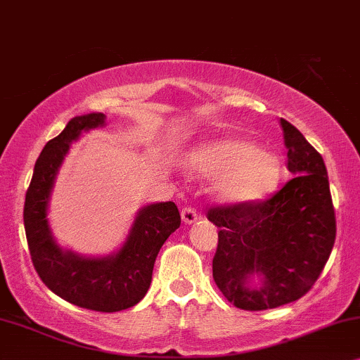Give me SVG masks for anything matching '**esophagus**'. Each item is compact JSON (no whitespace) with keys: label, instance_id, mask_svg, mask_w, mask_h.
<instances>
[{"label":"esophagus","instance_id":"esophagus-1","mask_svg":"<svg viewBox=\"0 0 360 360\" xmlns=\"http://www.w3.org/2000/svg\"><path fill=\"white\" fill-rule=\"evenodd\" d=\"M181 219H183V222L186 225H191L199 219V215H198V212H195V209L184 207L183 210H181Z\"/></svg>","mask_w":360,"mask_h":360}]
</instances>
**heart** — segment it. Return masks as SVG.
<instances>
[{
    "label": "heart",
    "mask_w": 360,
    "mask_h": 360,
    "mask_svg": "<svg viewBox=\"0 0 360 360\" xmlns=\"http://www.w3.org/2000/svg\"><path fill=\"white\" fill-rule=\"evenodd\" d=\"M184 165L195 176L215 177L212 193L229 205L260 202L281 179V161L275 153L236 136L200 143L186 155Z\"/></svg>",
    "instance_id": "1"
}]
</instances>
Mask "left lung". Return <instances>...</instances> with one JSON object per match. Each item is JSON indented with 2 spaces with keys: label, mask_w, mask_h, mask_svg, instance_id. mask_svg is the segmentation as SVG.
<instances>
[{
  "label": "left lung",
  "mask_w": 360,
  "mask_h": 360,
  "mask_svg": "<svg viewBox=\"0 0 360 360\" xmlns=\"http://www.w3.org/2000/svg\"><path fill=\"white\" fill-rule=\"evenodd\" d=\"M288 181L265 202L214 207L219 227L212 276L237 308L262 311L300 300L323 271L336 240V217L323 156L281 118Z\"/></svg>",
  "instance_id": "1"
}]
</instances>
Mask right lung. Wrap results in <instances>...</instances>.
<instances>
[{
  "label": "right lung",
  "instance_id": "1",
  "mask_svg": "<svg viewBox=\"0 0 360 360\" xmlns=\"http://www.w3.org/2000/svg\"><path fill=\"white\" fill-rule=\"evenodd\" d=\"M105 120L98 112L72 118L44 146L26 193L24 229L32 265L52 293L80 308L115 313L145 298L160 248L181 225V215L171 200L143 205L122 247L108 255H80L57 243L47 217L56 177L72 143L85 131L103 128Z\"/></svg>",
  "mask_w": 360,
  "mask_h": 360
}]
</instances>
